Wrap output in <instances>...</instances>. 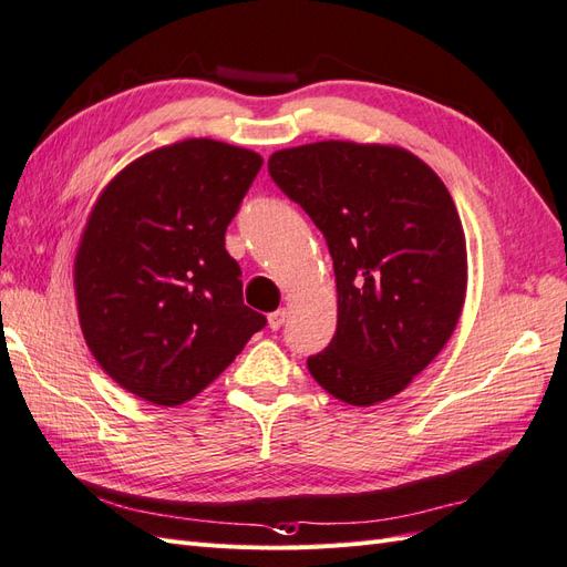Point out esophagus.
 Here are the masks:
<instances>
[{
	"label": "esophagus",
	"mask_w": 567,
	"mask_h": 567,
	"mask_svg": "<svg viewBox=\"0 0 567 567\" xmlns=\"http://www.w3.org/2000/svg\"><path fill=\"white\" fill-rule=\"evenodd\" d=\"M285 321H287V309H278V311H272L268 316V323H270L272 331H280V328L285 326Z\"/></svg>",
	"instance_id": "34e87169"
}]
</instances>
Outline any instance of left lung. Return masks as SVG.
<instances>
[{"mask_svg": "<svg viewBox=\"0 0 567 567\" xmlns=\"http://www.w3.org/2000/svg\"><path fill=\"white\" fill-rule=\"evenodd\" d=\"M270 178L321 229L338 326L311 377L350 405L396 396L452 338L466 297V239L450 190L415 154L313 142L268 159Z\"/></svg>", "mask_w": 567, "mask_h": 567, "instance_id": "1", "label": "left lung"}]
</instances>
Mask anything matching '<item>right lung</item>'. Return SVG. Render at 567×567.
<instances>
[{"mask_svg": "<svg viewBox=\"0 0 567 567\" xmlns=\"http://www.w3.org/2000/svg\"><path fill=\"white\" fill-rule=\"evenodd\" d=\"M260 166L251 150L183 140L140 156L101 193L74 260L76 309L89 350L125 391L186 403L266 326L224 248Z\"/></svg>", "mask_w": 567, "mask_h": 567, "instance_id": "add662e5", "label": "right lung"}]
</instances>
